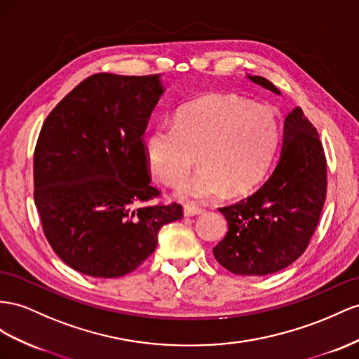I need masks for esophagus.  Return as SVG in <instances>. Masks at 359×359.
I'll list each match as a JSON object with an SVG mask.
<instances>
[{
	"mask_svg": "<svg viewBox=\"0 0 359 359\" xmlns=\"http://www.w3.org/2000/svg\"><path fill=\"white\" fill-rule=\"evenodd\" d=\"M203 212V209L194 206V205H185L183 206V215L185 217H194V215H200Z\"/></svg>",
	"mask_w": 359,
	"mask_h": 359,
	"instance_id": "1",
	"label": "esophagus"
}]
</instances>
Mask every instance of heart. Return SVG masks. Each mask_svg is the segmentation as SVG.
<instances>
[{
	"label": "heart",
	"mask_w": 359,
	"mask_h": 359,
	"mask_svg": "<svg viewBox=\"0 0 359 359\" xmlns=\"http://www.w3.org/2000/svg\"><path fill=\"white\" fill-rule=\"evenodd\" d=\"M279 144V123L262 104L209 94L179 109L174 124H156L144 137L147 163L163 183L176 182L192 162L200 167L180 179L174 196L208 200L227 189L243 194L267 174Z\"/></svg>",
	"instance_id": "heart-1"
}]
</instances>
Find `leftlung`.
Wrapping results in <instances>:
<instances>
[{
	"mask_svg": "<svg viewBox=\"0 0 359 359\" xmlns=\"http://www.w3.org/2000/svg\"><path fill=\"white\" fill-rule=\"evenodd\" d=\"M255 85L280 95L271 81L249 76ZM326 158L300 107L287 115L278 163L264 185L235 205L219 208L227 233L214 258L240 276H265L288 267L306 250L326 198Z\"/></svg>",
	"mask_w": 359,
	"mask_h": 359,
	"instance_id": "8db88e82",
	"label": "left lung"
}]
</instances>
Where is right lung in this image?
<instances>
[{"instance_id":"add662e5","label":"right lung","mask_w":359,"mask_h":359,"mask_svg":"<svg viewBox=\"0 0 359 359\" xmlns=\"http://www.w3.org/2000/svg\"><path fill=\"white\" fill-rule=\"evenodd\" d=\"M161 74H95L45 119L33 159L34 205L59 258L92 278H119L149 258L158 232L183 217L144 205L150 185L142 135L163 95Z\"/></svg>"}]
</instances>
